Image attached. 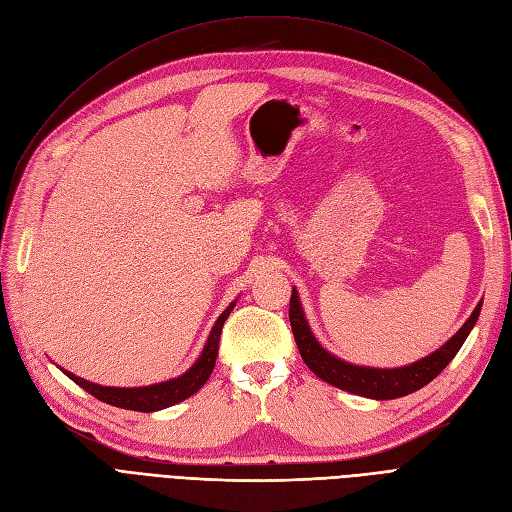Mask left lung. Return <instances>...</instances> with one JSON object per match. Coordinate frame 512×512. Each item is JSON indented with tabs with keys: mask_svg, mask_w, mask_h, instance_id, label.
I'll use <instances>...</instances> for the list:
<instances>
[{
	"mask_svg": "<svg viewBox=\"0 0 512 512\" xmlns=\"http://www.w3.org/2000/svg\"><path fill=\"white\" fill-rule=\"evenodd\" d=\"M480 307H483V301H478L472 316L463 322V327L448 339L446 344H442L431 354L423 356V359H418L404 367H365V365L348 363L344 359H339V356L331 354L318 342L312 329H309V322L305 318L297 288H292L288 314H290L294 342H297L303 361L320 380L329 382L337 386V389L348 391L352 395L384 401V399H397V397L410 395L418 389H423L425 384H429L433 378H436L440 371L455 359V354L468 339L470 331L474 329V324L480 316Z\"/></svg>",
	"mask_w": 512,
	"mask_h": 512,
	"instance_id": "8db88e82",
	"label": "left lung"
}]
</instances>
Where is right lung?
I'll list each match as a JSON object with an SVG mask.
<instances>
[{"instance_id":"add662e5","label":"right lung","mask_w":512,"mask_h":512,"mask_svg":"<svg viewBox=\"0 0 512 512\" xmlns=\"http://www.w3.org/2000/svg\"><path fill=\"white\" fill-rule=\"evenodd\" d=\"M235 305H237V301H232L220 314V318L215 320L203 352H200L194 365L188 371H183V374L177 378H170V380L149 384V386H134V389H126V386H102V384L74 376L66 369H61V371H64V374L72 382L79 384L81 389H85L87 393L104 401V404H111L115 408H126V410H136V412H156V410H164L168 406H175V404H179V401L188 399L196 391L203 389V384L209 380L211 371L215 367V359H218L222 327Z\"/></svg>"}]
</instances>
